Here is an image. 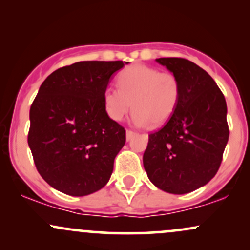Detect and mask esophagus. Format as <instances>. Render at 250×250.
<instances>
[{
  "label": "esophagus",
  "instance_id": "1",
  "mask_svg": "<svg viewBox=\"0 0 250 250\" xmlns=\"http://www.w3.org/2000/svg\"><path fill=\"white\" fill-rule=\"evenodd\" d=\"M135 135V131H133V130H127L125 131V137H127V141H129V140L131 139V137H133Z\"/></svg>",
  "mask_w": 250,
  "mask_h": 250
}]
</instances>
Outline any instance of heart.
<instances>
[{
    "label": "heart",
    "mask_w": 250,
    "mask_h": 250,
    "mask_svg": "<svg viewBox=\"0 0 250 250\" xmlns=\"http://www.w3.org/2000/svg\"><path fill=\"white\" fill-rule=\"evenodd\" d=\"M117 84L119 89L107 87L102 94L105 113L114 121H121L133 102L136 125H161L179 104L181 85L173 73H160L156 68L136 63L119 74Z\"/></svg>",
    "instance_id": "b5f03b06"
}]
</instances>
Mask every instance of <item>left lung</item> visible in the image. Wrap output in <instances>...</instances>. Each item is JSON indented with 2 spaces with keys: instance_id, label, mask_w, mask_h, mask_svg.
Wrapping results in <instances>:
<instances>
[{
  "instance_id": "obj_1",
  "label": "left lung",
  "mask_w": 250,
  "mask_h": 250,
  "mask_svg": "<svg viewBox=\"0 0 250 250\" xmlns=\"http://www.w3.org/2000/svg\"><path fill=\"white\" fill-rule=\"evenodd\" d=\"M156 62L176 75L181 96L173 116L149 135L143 167L155 187L187 194L219 170L229 137L227 103L211 76L194 62L180 57Z\"/></svg>"
}]
</instances>
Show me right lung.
Listing matches in <instances>:
<instances>
[{
  "instance_id": "add662e5",
  "label": "right lung",
  "mask_w": 250,
  "mask_h": 250,
  "mask_svg": "<svg viewBox=\"0 0 250 250\" xmlns=\"http://www.w3.org/2000/svg\"><path fill=\"white\" fill-rule=\"evenodd\" d=\"M122 61H82L43 81L30 107L28 145L43 180L70 196L104 187L125 130L107 115L102 94Z\"/></svg>"
}]
</instances>
